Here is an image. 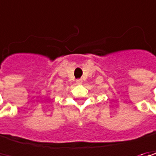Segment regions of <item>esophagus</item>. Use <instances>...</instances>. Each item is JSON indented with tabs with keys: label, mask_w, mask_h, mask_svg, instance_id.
I'll return each mask as SVG.
<instances>
[{
	"label": "esophagus",
	"mask_w": 156,
	"mask_h": 156,
	"mask_svg": "<svg viewBox=\"0 0 156 156\" xmlns=\"http://www.w3.org/2000/svg\"><path fill=\"white\" fill-rule=\"evenodd\" d=\"M76 82H77V83H81V82H82V81H81V79H78V80L76 81Z\"/></svg>",
	"instance_id": "esophagus-1"
}]
</instances>
